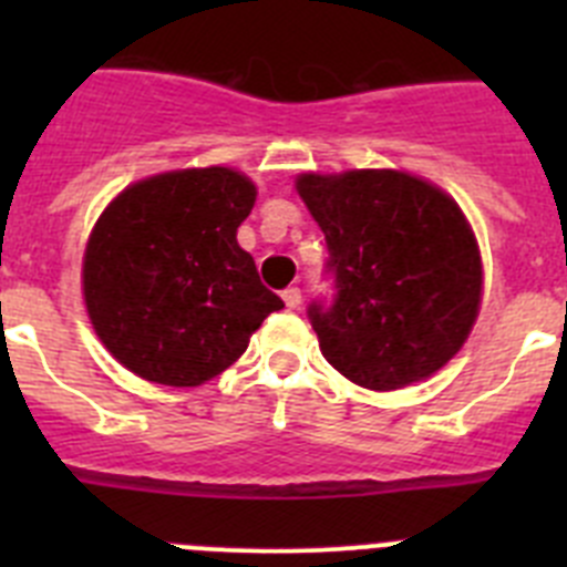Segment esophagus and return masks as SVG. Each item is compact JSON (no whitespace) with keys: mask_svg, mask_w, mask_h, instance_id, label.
<instances>
[{"mask_svg":"<svg viewBox=\"0 0 567 567\" xmlns=\"http://www.w3.org/2000/svg\"><path fill=\"white\" fill-rule=\"evenodd\" d=\"M280 298H284L287 309H298L300 300H303V295H300L298 287H289V289H284V295H280Z\"/></svg>","mask_w":567,"mask_h":567,"instance_id":"1","label":"esophagus"}]
</instances>
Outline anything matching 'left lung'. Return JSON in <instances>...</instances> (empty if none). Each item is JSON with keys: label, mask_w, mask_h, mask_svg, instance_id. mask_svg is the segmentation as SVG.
I'll list each match as a JSON object with an SVG mask.
<instances>
[{"label": "left lung", "mask_w": 567, "mask_h": 567, "mask_svg": "<svg viewBox=\"0 0 567 567\" xmlns=\"http://www.w3.org/2000/svg\"><path fill=\"white\" fill-rule=\"evenodd\" d=\"M327 235L332 300L309 303L343 378L392 392L429 378L468 338L483 295L477 238L452 195L400 169L298 175Z\"/></svg>", "instance_id": "obj_1"}]
</instances>
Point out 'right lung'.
<instances>
[{"instance_id": "add662e5", "label": "right lung", "mask_w": 567, "mask_h": 567, "mask_svg": "<svg viewBox=\"0 0 567 567\" xmlns=\"http://www.w3.org/2000/svg\"><path fill=\"white\" fill-rule=\"evenodd\" d=\"M252 207L255 184L229 167L175 169L115 195L90 233L82 287L118 363L153 383L202 385L284 309L235 238Z\"/></svg>"}]
</instances>
